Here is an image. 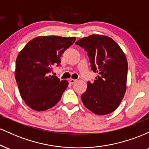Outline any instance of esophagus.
I'll return each mask as SVG.
<instances>
[{
    "label": "esophagus",
    "instance_id": "obj_1",
    "mask_svg": "<svg viewBox=\"0 0 149 149\" xmlns=\"http://www.w3.org/2000/svg\"><path fill=\"white\" fill-rule=\"evenodd\" d=\"M69 81V83H71V84H73V83H74L76 81V79H72V78H71V79H70Z\"/></svg>",
    "mask_w": 149,
    "mask_h": 149
}]
</instances>
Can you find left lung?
Wrapping results in <instances>:
<instances>
[{
	"mask_svg": "<svg viewBox=\"0 0 149 149\" xmlns=\"http://www.w3.org/2000/svg\"><path fill=\"white\" fill-rule=\"evenodd\" d=\"M76 44L85 49L92 70L98 74L94 82H88L82 102L97 115L111 113L118 107L126 91L128 64L124 52L105 36H90Z\"/></svg>",
	"mask_w": 149,
	"mask_h": 149,
	"instance_id": "left-lung-1",
	"label": "left lung"
}]
</instances>
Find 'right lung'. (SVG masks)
Masks as SVG:
<instances>
[{"instance_id":"right-lung-1","label":"right lung","mask_w":149,"mask_h":149,"mask_svg":"<svg viewBox=\"0 0 149 149\" xmlns=\"http://www.w3.org/2000/svg\"><path fill=\"white\" fill-rule=\"evenodd\" d=\"M75 40V37H36L19 53L15 79L22 98L31 109L43 111L60 100L69 82L50 73L53 66H59L61 54Z\"/></svg>"}]
</instances>
